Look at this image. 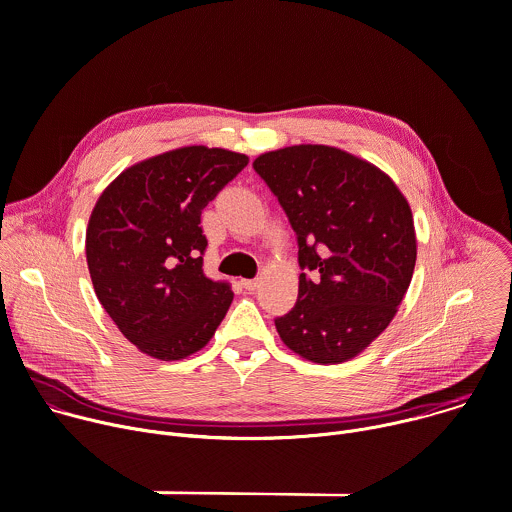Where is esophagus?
Instances as JSON below:
<instances>
[{"label": "esophagus", "instance_id": "34e87169", "mask_svg": "<svg viewBox=\"0 0 512 512\" xmlns=\"http://www.w3.org/2000/svg\"><path fill=\"white\" fill-rule=\"evenodd\" d=\"M243 287L249 289V291H253V289L259 287V279H243Z\"/></svg>", "mask_w": 512, "mask_h": 512}]
</instances>
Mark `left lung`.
Returning a JSON list of instances; mask_svg holds the SVG:
<instances>
[{
  "instance_id": "8db88e82",
  "label": "left lung",
  "mask_w": 512,
  "mask_h": 512,
  "mask_svg": "<svg viewBox=\"0 0 512 512\" xmlns=\"http://www.w3.org/2000/svg\"><path fill=\"white\" fill-rule=\"evenodd\" d=\"M298 235V302L275 320L283 344L316 364L369 348L395 318L417 259L407 198L375 164L340 148L300 143L253 162Z\"/></svg>"
}]
</instances>
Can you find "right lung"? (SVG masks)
Wrapping results in <instances>:
<instances>
[{
    "label": "right lung",
    "mask_w": 512,
    "mask_h": 512,
    "mask_svg": "<svg viewBox=\"0 0 512 512\" xmlns=\"http://www.w3.org/2000/svg\"><path fill=\"white\" fill-rule=\"evenodd\" d=\"M249 158L184 145L123 170L97 198L87 227L95 294L119 332L158 360L202 350L233 291L202 271V208Z\"/></svg>",
    "instance_id": "obj_1"
}]
</instances>
